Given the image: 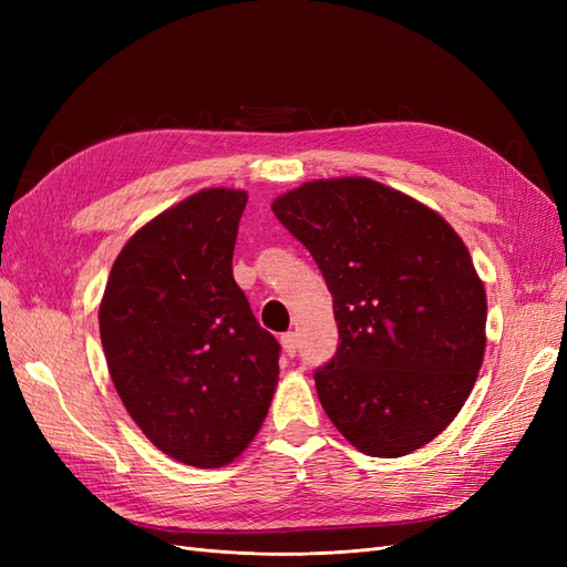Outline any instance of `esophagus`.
I'll return each instance as SVG.
<instances>
[{"label": "esophagus", "instance_id": "esophagus-1", "mask_svg": "<svg viewBox=\"0 0 567 567\" xmlns=\"http://www.w3.org/2000/svg\"><path fill=\"white\" fill-rule=\"evenodd\" d=\"M281 348H284V352L288 357H296V352H298V338H296L293 331H288V333L281 336Z\"/></svg>", "mask_w": 567, "mask_h": 567}]
</instances>
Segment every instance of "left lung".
Returning a JSON list of instances; mask_svg holds the SVG:
<instances>
[{"mask_svg": "<svg viewBox=\"0 0 567 567\" xmlns=\"http://www.w3.org/2000/svg\"><path fill=\"white\" fill-rule=\"evenodd\" d=\"M333 296L340 346L319 402L359 452L398 458L461 411L485 357L487 296L461 236L367 177L305 182L271 203Z\"/></svg>", "mask_w": 567, "mask_h": 567, "instance_id": "8db88e82", "label": "left lung"}]
</instances>
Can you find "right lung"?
Returning a JSON list of instances; mask_svg holds the SVG:
<instances>
[{"label": "right lung", "mask_w": 567, "mask_h": 567, "mask_svg": "<svg viewBox=\"0 0 567 567\" xmlns=\"http://www.w3.org/2000/svg\"><path fill=\"white\" fill-rule=\"evenodd\" d=\"M248 194L203 188L136 231L99 307L127 414L186 466L219 468L260 431L281 346L250 312L231 257Z\"/></svg>", "instance_id": "add662e5"}]
</instances>
